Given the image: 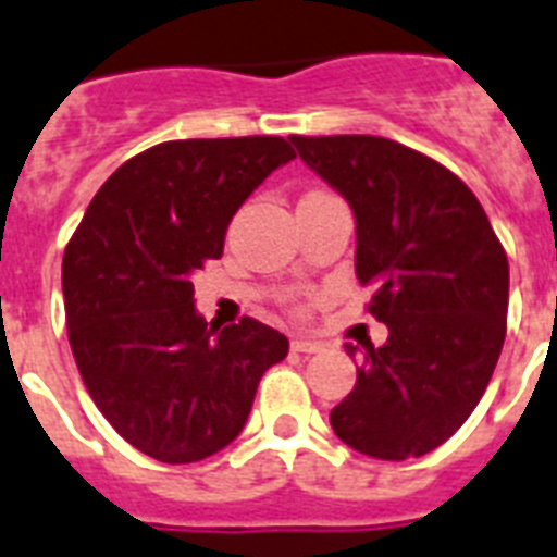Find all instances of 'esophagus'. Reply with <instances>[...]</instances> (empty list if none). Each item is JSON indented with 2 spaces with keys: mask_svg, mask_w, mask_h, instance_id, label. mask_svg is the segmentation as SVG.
Here are the masks:
<instances>
[{
  "mask_svg": "<svg viewBox=\"0 0 557 557\" xmlns=\"http://www.w3.org/2000/svg\"><path fill=\"white\" fill-rule=\"evenodd\" d=\"M292 349L300 351V355H314V351H320V343L309 341V337H294Z\"/></svg>",
  "mask_w": 557,
  "mask_h": 557,
  "instance_id": "esophagus-1",
  "label": "esophagus"
}]
</instances>
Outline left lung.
I'll return each mask as SVG.
<instances>
[{
	"instance_id": "1",
	"label": "left lung",
	"mask_w": 557,
	"mask_h": 557,
	"mask_svg": "<svg viewBox=\"0 0 557 557\" xmlns=\"http://www.w3.org/2000/svg\"><path fill=\"white\" fill-rule=\"evenodd\" d=\"M288 139L349 200L366 311L388 325L332 409L334 435L369 458H420L467 423L492 381L509 309L504 246L469 185L426 153L369 134Z\"/></svg>"
}]
</instances>
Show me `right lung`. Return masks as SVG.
I'll return each mask as SVG.
<instances>
[{"mask_svg":"<svg viewBox=\"0 0 557 557\" xmlns=\"http://www.w3.org/2000/svg\"><path fill=\"white\" fill-rule=\"evenodd\" d=\"M288 160L294 148L269 134L160 143L108 176L67 243L71 351L97 409L148 458L194 463L228 446L260 377L288 355L286 334L255 318L214 335L191 283Z\"/></svg>","mask_w":557,"mask_h":557,"instance_id":"obj_1","label":"right lung"}]
</instances>
